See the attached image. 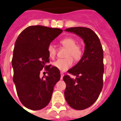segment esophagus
<instances>
[{"instance_id":"1","label":"esophagus","mask_w":121,"mask_h":121,"mask_svg":"<svg viewBox=\"0 0 121 121\" xmlns=\"http://www.w3.org/2000/svg\"><path fill=\"white\" fill-rule=\"evenodd\" d=\"M63 76H64V74H63V73H62V72H61V79H63Z\"/></svg>"}]
</instances>
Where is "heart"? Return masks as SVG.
I'll list each match as a JSON object with an SVG mask.
<instances>
[{
	"label": "heart",
	"instance_id": "1",
	"mask_svg": "<svg viewBox=\"0 0 121 121\" xmlns=\"http://www.w3.org/2000/svg\"><path fill=\"white\" fill-rule=\"evenodd\" d=\"M61 46L67 49L65 56L67 58L64 59H58L53 62V66L60 71L64 72L71 67L73 63V60L71 57L74 58V60L78 61L80 60L82 56V49L81 47L77 45L76 40L71 37L65 38L60 41ZM48 53L51 58H54L56 56V49L54 45L50 44L47 49ZM71 57H70L69 56Z\"/></svg>",
	"mask_w": 121,
	"mask_h": 121
}]
</instances>
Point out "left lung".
<instances>
[{
  "instance_id": "left-lung-1",
  "label": "left lung",
  "mask_w": 121,
  "mask_h": 121,
  "mask_svg": "<svg viewBox=\"0 0 121 121\" xmlns=\"http://www.w3.org/2000/svg\"><path fill=\"white\" fill-rule=\"evenodd\" d=\"M80 36L85 43L82 58L67 72L76 76L72 79L65 75V97L71 108L81 110L94 103L103 85V50L99 38L94 31L87 27H76L65 29Z\"/></svg>"
}]
</instances>
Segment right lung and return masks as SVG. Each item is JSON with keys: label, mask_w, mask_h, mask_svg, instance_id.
Returning <instances> with one entry per match:
<instances>
[{"label": "right lung", "mask_w": 121, "mask_h": 121, "mask_svg": "<svg viewBox=\"0 0 121 121\" xmlns=\"http://www.w3.org/2000/svg\"><path fill=\"white\" fill-rule=\"evenodd\" d=\"M62 29L32 26L24 29L15 42L12 59L13 81L20 101L33 110L45 108L51 101L53 88L60 79V70L49 62L48 47ZM45 67L48 75L39 77Z\"/></svg>", "instance_id": "right-lung-1"}]
</instances>
